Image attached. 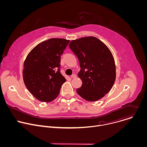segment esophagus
<instances>
[{"instance_id":"obj_1","label":"esophagus","mask_w":147,"mask_h":147,"mask_svg":"<svg viewBox=\"0 0 147 147\" xmlns=\"http://www.w3.org/2000/svg\"><path fill=\"white\" fill-rule=\"evenodd\" d=\"M76 74H72L71 76H70V77L71 78H74V77H76Z\"/></svg>"}]
</instances>
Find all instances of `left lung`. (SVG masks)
<instances>
[{"label":"left lung","mask_w":147,"mask_h":147,"mask_svg":"<svg viewBox=\"0 0 147 147\" xmlns=\"http://www.w3.org/2000/svg\"><path fill=\"white\" fill-rule=\"evenodd\" d=\"M70 49L77 56L81 70L78 74L82 81L77 92L88 101H96L108 94L116 78L113 57L108 48L94 36L71 40Z\"/></svg>","instance_id":"obj_1"}]
</instances>
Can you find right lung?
I'll return each instance as SVG.
<instances>
[{
  "label": "right lung",
  "mask_w": 147,
  "mask_h": 147,
  "mask_svg": "<svg viewBox=\"0 0 147 147\" xmlns=\"http://www.w3.org/2000/svg\"><path fill=\"white\" fill-rule=\"evenodd\" d=\"M70 40L51 38L36 46L24 63L23 80L39 100L49 102L59 95L66 80L60 73V57Z\"/></svg>",
  "instance_id": "1"
}]
</instances>
